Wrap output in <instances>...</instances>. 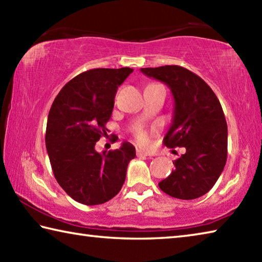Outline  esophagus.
I'll return each instance as SVG.
<instances>
[{
  "label": "esophagus",
  "mask_w": 262,
  "mask_h": 262,
  "mask_svg": "<svg viewBox=\"0 0 262 262\" xmlns=\"http://www.w3.org/2000/svg\"><path fill=\"white\" fill-rule=\"evenodd\" d=\"M136 155L139 157H142V156H150V152L147 151V150H143V149H137L136 150Z\"/></svg>",
  "instance_id": "1"
}]
</instances>
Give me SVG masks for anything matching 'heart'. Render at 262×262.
Listing matches in <instances>:
<instances>
[{"label":"heart","instance_id":"obj_1","mask_svg":"<svg viewBox=\"0 0 262 262\" xmlns=\"http://www.w3.org/2000/svg\"><path fill=\"white\" fill-rule=\"evenodd\" d=\"M136 137H137V141L140 142V143H147L149 141V135L148 133L145 132L143 128H140V129L136 130Z\"/></svg>","mask_w":262,"mask_h":262}]
</instances>
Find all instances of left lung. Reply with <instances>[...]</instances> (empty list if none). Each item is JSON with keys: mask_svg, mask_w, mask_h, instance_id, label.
Returning <instances> with one entry per match:
<instances>
[{"mask_svg": "<svg viewBox=\"0 0 262 262\" xmlns=\"http://www.w3.org/2000/svg\"><path fill=\"white\" fill-rule=\"evenodd\" d=\"M141 72L171 90L173 117L164 143L167 148L186 149L159 188L181 200L200 198L215 185L227 162L228 126L220 100L201 77L179 66L141 68Z\"/></svg>", "mask_w": 262, "mask_h": 262, "instance_id": "obj_1", "label": "left lung"}]
</instances>
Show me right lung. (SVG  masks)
<instances>
[{
  "label": "right lung",
  "instance_id": "right-lung-1",
  "mask_svg": "<svg viewBox=\"0 0 262 262\" xmlns=\"http://www.w3.org/2000/svg\"><path fill=\"white\" fill-rule=\"evenodd\" d=\"M132 68H98L77 75L61 89L50 110L46 149L57 183L75 201L101 205L114 198L126 179L135 147L123 142L114 151H96L107 135L106 122L114 107L118 86Z\"/></svg>",
  "mask_w": 262,
  "mask_h": 262
}]
</instances>
